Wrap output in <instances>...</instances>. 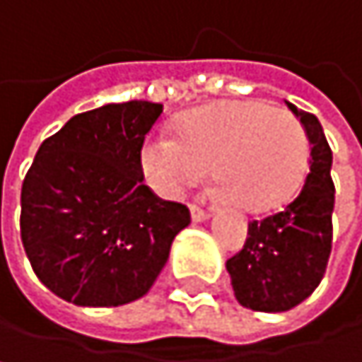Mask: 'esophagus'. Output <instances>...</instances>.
Wrapping results in <instances>:
<instances>
[{
	"label": "esophagus",
	"mask_w": 362,
	"mask_h": 362,
	"mask_svg": "<svg viewBox=\"0 0 362 362\" xmlns=\"http://www.w3.org/2000/svg\"><path fill=\"white\" fill-rule=\"evenodd\" d=\"M189 211H192V219H194V221H204V219L211 217L209 211H204V209H200V206H196V204H192Z\"/></svg>",
	"instance_id": "34e87169"
}]
</instances>
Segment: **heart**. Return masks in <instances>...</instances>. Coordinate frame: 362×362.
Here are the masks:
<instances>
[{
	"mask_svg": "<svg viewBox=\"0 0 362 362\" xmlns=\"http://www.w3.org/2000/svg\"><path fill=\"white\" fill-rule=\"evenodd\" d=\"M309 162L303 123L288 110L258 100L221 102L185 115L177 141L147 139L141 164L166 196H179L211 168L223 196L245 211H269L298 189Z\"/></svg>",
	"mask_w": 362,
	"mask_h": 362,
	"instance_id": "b5f03b06",
	"label": "heart"
}]
</instances>
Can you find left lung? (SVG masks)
<instances>
[{
  "label": "left lung",
  "instance_id": "left-lung-1",
  "mask_svg": "<svg viewBox=\"0 0 362 362\" xmlns=\"http://www.w3.org/2000/svg\"><path fill=\"white\" fill-rule=\"evenodd\" d=\"M288 108L300 119L311 145L300 192L281 211L252 219L245 245L226 260L237 300L254 311H288L325 277L333 245V153L318 117Z\"/></svg>",
  "mask_w": 362,
  "mask_h": 362
}]
</instances>
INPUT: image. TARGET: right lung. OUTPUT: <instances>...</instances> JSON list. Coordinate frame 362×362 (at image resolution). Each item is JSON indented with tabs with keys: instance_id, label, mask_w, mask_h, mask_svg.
I'll return each mask as SVG.
<instances>
[{
	"instance_id": "add662e5",
	"label": "right lung",
	"mask_w": 362,
	"mask_h": 362,
	"mask_svg": "<svg viewBox=\"0 0 362 362\" xmlns=\"http://www.w3.org/2000/svg\"><path fill=\"white\" fill-rule=\"evenodd\" d=\"M162 110L145 100L106 104L40 145L21 189V241L59 298L81 307L141 298L192 221L185 204L143 183V143Z\"/></svg>"
}]
</instances>
